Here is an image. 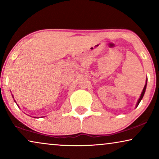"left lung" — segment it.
<instances>
[{
	"label": "left lung",
	"mask_w": 159,
	"mask_h": 159,
	"mask_svg": "<svg viewBox=\"0 0 159 159\" xmlns=\"http://www.w3.org/2000/svg\"><path fill=\"white\" fill-rule=\"evenodd\" d=\"M146 86H147V80H146V83H145V84L144 88H143V92H142V93H141L140 98H139L138 101V103H137V105H136V107H138V106L139 105V103H140V102L141 101V100H142V98H143V95H144L145 92V89H146Z\"/></svg>",
	"instance_id": "8db88e82"
}]
</instances>
